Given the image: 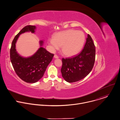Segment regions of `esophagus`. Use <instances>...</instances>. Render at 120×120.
I'll return each mask as SVG.
<instances>
[{
	"label": "esophagus",
	"instance_id": "34e87169",
	"mask_svg": "<svg viewBox=\"0 0 120 120\" xmlns=\"http://www.w3.org/2000/svg\"><path fill=\"white\" fill-rule=\"evenodd\" d=\"M54 57H55V58H58L59 57H58V56L57 55H56V54H55V55H54Z\"/></svg>",
	"mask_w": 120,
	"mask_h": 120
}]
</instances>
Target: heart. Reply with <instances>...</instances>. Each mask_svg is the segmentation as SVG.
<instances>
[{
  "label": "heart",
  "mask_w": 120,
  "mask_h": 120,
  "mask_svg": "<svg viewBox=\"0 0 120 120\" xmlns=\"http://www.w3.org/2000/svg\"><path fill=\"white\" fill-rule=\"evenodd\" d=\"M85 41V35L81 31L69 29L56 33L53 39L49 40L52 50L61 47L62 53L67 56L77 54L82 49Z\"/></svg>",
  "instance_id": "heart-1"
}]
</instances>
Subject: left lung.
<instances>
[{
  "label": "left lung",
  "instance_id": "8db88e82",
  "mask_svg": "<svg viewBox=\"0 0 120 120\" xmlns=\"http://www.w3.org/2000/svg\"><path fill=\"white\" fill-rule=\"evenodd\" d=\"M95 52L94 42L88 34L84 49L79 55L71 58H62L61 71L65 80L69 83L75 82L88 75L94 66Z\"/></svg>",
  "mask_w": 120,
  "mask_h": 120
}]
</instances>
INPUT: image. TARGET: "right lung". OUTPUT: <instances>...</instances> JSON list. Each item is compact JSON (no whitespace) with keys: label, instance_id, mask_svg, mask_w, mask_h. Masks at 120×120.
<instances>
[{"label":"right lung","instance_id":"1","mask_svg":"<svg viewBox=\"0 0 120 120\" xmlns=\"http://www.w3.org/2000/svg\"><path fill=\"white\" fill-rule=\"evenodd\" d=\"M35 26L27 25L24 27L13 39L10 49V60L14 70L18 77L24 81L34 83L43 76L54 54L49 53L43 47H40L32 56L25 58L20 56L15 49V43L19 35L26 32H34ZM41 46L43 41H40Z\"/></svg>","mask_w":120,"mask_h":120}]
</instances>
